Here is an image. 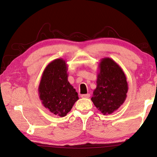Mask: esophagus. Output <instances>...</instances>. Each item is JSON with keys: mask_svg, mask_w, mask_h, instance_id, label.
Here are the masks:
<instances>
[{"mask_svg": "<svg viewBox=\"0 0 157 157\" xmlns=\"http://www.w3.org/2000/svg\"><path fill=\"white\" fill-rule=\"evenodd\" d=\"M81 98H89L90 97V94H82L80 95Z\"/></svg>", "mask_w": 157, "mask_h": 157, "instance_id": "1", "label": "esophagus"}]
</instances>
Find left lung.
Masks as SVG:
<instances>
[{"instance_id":"left-lung-1","label":"left lung","mask_w":157,"mask_h":157,"mask_svg":"<svg viewBox=\"0 0 157 157\" xmlns=\"http://www.w3.org/2000/svg\"><path fill=\"white\" fill-rule=\"evenodd\" d=\"M98 66L97 86L91 100L101 113L107 115L125 101L128 84L123 69L111 58H102Z\"/></svg>"}]
</instances>
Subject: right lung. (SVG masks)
I'll return each instance as SVG.
<instances>
[{"mask_svg":"<svg viewBox=\"0 0 157 157\" xmlns=\"http://www.w3.org/2000/svg\"><path fill=\"white\" fill-rule=\"evenodd\" d=\"M67 71V63L62 58L52 61L45 68L38 88L44 107L60 117L65 116L79 99L68 81Z\"/></svg>","mask_w":157,"mask_h":157,"instance_id":"1","label":"right lung"}]
</instances>
